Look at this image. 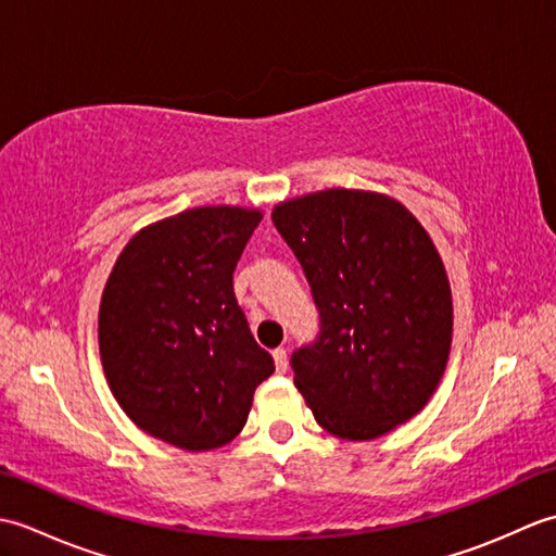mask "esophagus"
I'll use <instances>...</instances> for the list:
<instances>
[{
	"mask_svg": "<svg viewBox=\"0 0 556 556\" xmlns=\"http://www.w3.org/2000/svg\"><path fill=\"white\" fill-rule=\"evenodd\" d=\"M275 365H277V372H287V365H289V356H287V349H275Z\"/></svg>",
	"mask_w": 556,
	"mask_h": 556,
	"instance_id": "esophagus-1",
	"label": "esophagus"
}]
</instances>
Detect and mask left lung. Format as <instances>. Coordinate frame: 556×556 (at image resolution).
Segmentation results:
<instances>
[{"instance_id": "obj_1", "label": "left lung", "mask_w": 556, "mask_h": 556, "mask_svg": "<svg viewBox=\"0 0 556 556\" xmlns=\"http://www.w3.org/2000/svg\"><path fill=\"white\" fill-rule=\"evenodd\" d=\"M320 317L293 384L341 440H375L428 404L452 346V289L428 231L394 198L311 193L271 212Z\"/></svg>"}]
</instances>
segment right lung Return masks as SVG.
<instances>
[{"label":"right lung","mask_w":556,"mask_h":556,"mask_svg":"<svg viewBox=\"0 0 556 556\" xmlns=\"http://www.w3.org/2000/svg\"><path fill=\"white\" fill-rule=\"evenodd\" d=\"M257 210L195 207L150 224L122 251L100 303V356L140 430L188 452L231 442L275 372L233 293Z\"/></svg>","instance_id":"1"}]
</instances>
